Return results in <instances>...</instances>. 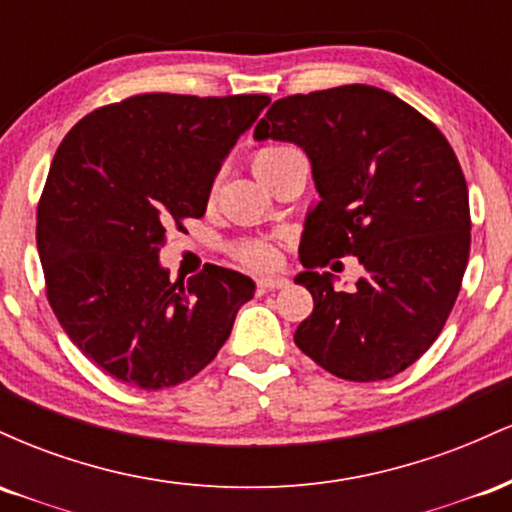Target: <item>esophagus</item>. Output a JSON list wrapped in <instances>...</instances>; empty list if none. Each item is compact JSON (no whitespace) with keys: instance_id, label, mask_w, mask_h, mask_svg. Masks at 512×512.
I'll return each mask as SVG.
<instances>
[{"instance_id":"1","label":"esophagus","mask_w":512,"mask_h":512,"mask_svg":"<svg viewBox=\"0 0 512 512\" xmlns=\"http://www.w3.org/2000/svg\"><path fill=\"white\" fill-rule=\"evenodd\" d=\"M286 284H289V281H286L284 276H260V279H257V289H260V291L284 289Z\"/></svg>"}]
</instances>
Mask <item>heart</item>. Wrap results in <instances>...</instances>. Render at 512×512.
Wrapping results in <instances>:
<instances>
[{"mask_svg":"<svg viewBox=\"0 0 512 512\" xmlns=\"http://www.w3.org/2000/svg\"><path fill=\"white\" fill-rule=\"evenodd\" d=\"M289 149L291 146H264V149H260L255 156H252V170L257 173V170H262L267 163H272L276 156H281ZM238 257L245 264H250V267H264V264L272 262L274 252L264 243H245L238 248Z\"/></svg>","mask_w":512,"mask_h":512,"instance_id":"1","label":"heart"}]
</instances>
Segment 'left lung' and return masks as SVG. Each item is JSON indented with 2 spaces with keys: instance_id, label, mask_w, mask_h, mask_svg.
Instances as JSON below:
<instances>
[{
  "instance_id": "left-lung-1",
  "label": "left lung",
  "mask_w": 512,
  "mask_h": 512,
  "mask_svg": "<svg viewBox=\"0 0 512 512\" xmlns=\"http://www.w3.org/2000/svg\"><path fill=\"white\" fill-rule=\"evenodd\" d=\"M255 139L308 154L320 202L305 216L296 276L313 313L296 346L354 383L409 368L436 342L469 260V195L440 129L383 88L349 84L272 103ZM354 254L367 269L349 294L317 266Z\"/></svg>"
}]
</instances>
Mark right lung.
<instances>
[{
  "mask_svg": "<svg viewBox=\"0 0 512 512\" xmlns=\"http://www.w3.org/2000/svg\"><path fill=\"white\" fill-rule=\"evenodd\" d=\"M269 96L142 93L105 105L62 139L38 204L48 301L67 337L120 383L163 390L214 361L255 281L207 264L170 281V223L207 211L223 158Z\"/></svg>",
  "mask_w": 512,
  "mask_h": 512,
  "instance_id": "right-lung-1",
  "label": "right lung"
}]
</instances>
